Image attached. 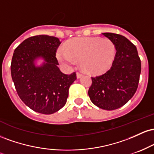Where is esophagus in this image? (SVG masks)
<instances>
[{
  "instance_id": "obj_1",
  "label": "esophagus",
  "mask_w": 154,
  "mask_h": 154,
  "mask_svg": "<svg viewBox=\"0 0 154 154\" xmlns=\"http://www.w3.org/2000/svg\"><path fill=\"white\" fill-rule=\"evenodd\" d=\"M82 74L79 73V72H77V78H80L81 77H82Z\"/></svg>"
}]
</instances>
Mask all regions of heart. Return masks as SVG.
<instances>
[{
	"instance_id": "1",
	"label": "heart",
	"mask_w": 154,
	"mask_h": 154,
	"mask_svg": "<svg viewBox=\"0 0 154 154\" xmlns=\"http://www.w3.org/2000/svg\"><path fill=\"white\" fill-rule=\"evenodd\" d=\"M116 55L114 43L109 39L98 37L72 39L67 42L65 48L60 47L56 52L59 62L72 66L76 61H79L82 71L91 75L107 72L112 66Z\"/></svg>"
}]
</instances>
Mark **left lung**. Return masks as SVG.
<instances>
[{
    "label": "left lung",
    "instance_id": "1",
    "mask_svg": "<svg viewBox=\"0 0 154 154\" xmlns=\"http://www.w3.org/2000/svg\"><path fill=\"white\" fill-rule=\"evenodd\" d=\"M115 45L116 55L111 69L92 77L88 91L91 100L104 110H114L125 105L137 91L141 63L137 48L128 38L115 33H102Z\"/></svg>",
    "mask_w": 154,
    "mask_h": 154
}]
</instances>
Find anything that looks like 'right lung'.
Instances as JSON below:
<instances>
[{
    "instance_id": "obj_1",
    "label": "right lung",
    "mask_w": 154,
    "mask_h": 154,
    "mask_svg": "<svg viewBox=\"0 0 154 154\" xmlns=\"http://www.w3.org/2000/svg\"><path fill=\"white\" fill-rule=\"evenodd\" d=\"M59 39L40 35L26 39L14 50L11 73L19 98L33 111L51 114L64 106L76 73L65 75L58 67ZM43 60L40 65L38 60Z\"/></svg>"
}]
</instances>
